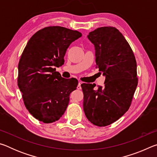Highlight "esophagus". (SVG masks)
<instances>
[{
  "mask_svg": "<svg viewBox=\"0 0 157 157\" xmlns=\"http://www.w3.org/2000/svg\"><path fill=\"white\" fill-rule=\"evenodd\" d=\"M82 83V82H79L78 86H77V89H82V87H81V84Z\"/></svg>",
  "mask_w": 157,
  "mask_h": 157,
  "instance_id": "obj_1",
  "label": "esophagus"
}]
</instances>
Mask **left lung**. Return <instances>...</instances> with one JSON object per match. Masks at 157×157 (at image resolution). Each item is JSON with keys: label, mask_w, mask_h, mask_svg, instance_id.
<instances>
[{"label": "left lung", "mask_w": 157, "mask_h": 157, "mask_svg": "<svg viewBox=\"0 0 157 157\" xmlns=\"http://www.w3.org/2000/svg\"><path fill=\"white\" fill-rule=\"evenodd\" d=\"M95 48V68L105 75V86L82 84L83 107L87 119L95 125L105 127L125 113L138 85L137 66L133 50L115 27L106 26L89 33Z\"/></svg>", "instance_id": "left-lung-1"}]
</instances>
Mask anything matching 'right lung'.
Segmentation results:
<instances>
[{
    "mask_svg": "<svg viewBox=\"0 0 157 157\" xmlns=\"http://www.w3.org/2000/svg\"><path fill=\"white\" fill-rule=\"evenodd\" d=\"M81 36L77 30L49 26L37 31L23 50L18 66V86L26 109L39 121H58L68 107L78 81L62 78L55 67L63 64L68 48Z\"/></svg>",
    "mask_w": 157,
    "mask_h": 157,
    "instance_id": "1",
    "label": "right lung"
}]
</instances>
